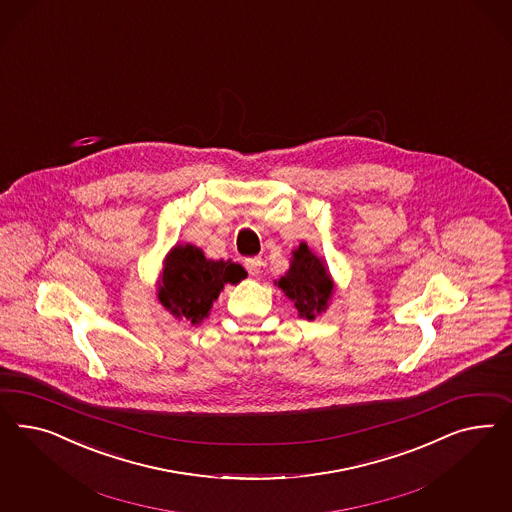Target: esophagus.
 Wrapping results in <instances>:
<instances>
[{
    "mask_svg": "<svg viewBox=\"0 0 512 512\" xmlns=\"http://www.w3.org/2000/svg\"><path fill=\"white\" fill-rule=\"evenodd\" d=\"M244 266H246L249 276H259L261 268H263V259L261 257H251V259L244 261Z\"/></svg>",
    "mask_w": 512,
    "mask_h": 512,
    "instance_id": "1",
    "label": "esophagus"
}]
</instances>
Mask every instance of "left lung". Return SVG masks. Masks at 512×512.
Segmentation results:
<instances>
[{
	"instance_id": "left-lung-1",
	"label": "left lung",
	"mask_w": 512,
	"mask_h": 512,
	"mask_svg": "<svg viewBox=\"0 0 512 512\" xmlns=\"http://www.w3.org/2000/svg\"><path fill=\"white\" fill-rule=\"evenodd\" d=\"M287 296L302 319L313 321L323 315L336 293V283L323 257L311 251L306 242L291 251L289 270L274 281Z\"/></svg>"
}]
</instances>
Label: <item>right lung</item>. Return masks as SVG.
I'll list each match as a JSON object with an SVG mask.
<instances>
[{"mask_svg": "<svg viewBox=\"0 0 512 512\" xmlns=\"http://www.w3.org/2000/svg\"><path fill=\"white\" fill-rule=\"evenodd\" d=\"M248 272L240 264L206 259L193 244H176L163 259L157 300L178 321L199 325L227 283H240Z\"/></svg>", "mask_w": 512, "mask_h": 512, "instance_id": "add662e5", "label": "right lung"}]
</instances>
